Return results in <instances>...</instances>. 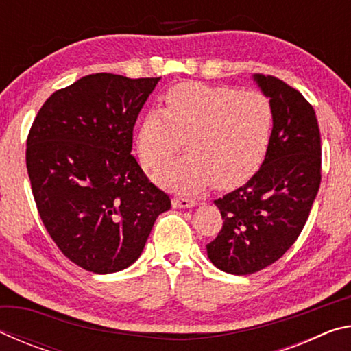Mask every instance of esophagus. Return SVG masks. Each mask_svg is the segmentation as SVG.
Returning <instances> with one entry per match:
<instances>
[{"mask_svg":"<svg viewBox=\"0 0 351 351\" xmlns=\"http://www.w3.org/2000/svg\"><path fill=\"white\" fill-rule=\"evenodd\" d=\"M171 204H173V207H176V209H186V207L197 206V199L184 198V197H173V199H171Z\"/></svg>","mask_w":351,"mask_h":351,"instance_id":"esophagus-1","label":"esophagus"}]
</instances>
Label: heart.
Returning a JSON list of instances; mask_svg holds the SVG:
<instances>
[{
    "instance_id": "heart-1",
    "label": "heart",
    "mask_w": 351,
    "mask_h": 351,
    "mask_svg": "<svg viewBox=\"0 0 351 351\" xmlns=\"http://www.w3.org/2000/svg\"><path fill=\"white\" fill-rule=\"evenodd\" d=\"M164 100L165 110L148 111L136 134L148 169L170 161L186 139L187 156L156 173L164 186L195 192L213 181L234 187L263 164L276 122L265 94L186 82L170 88Z\"/></svg>"
}]
</instances>
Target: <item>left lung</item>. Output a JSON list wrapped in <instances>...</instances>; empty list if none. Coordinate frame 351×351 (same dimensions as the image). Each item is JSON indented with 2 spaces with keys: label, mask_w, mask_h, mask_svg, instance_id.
Wrapping results in <instances>:
<instances>
[{
  "label": "left lung",
  "mask_w": 351,
  "mask_h": 351,
  "mask_svg": "<svg viewBox=\"0 0 351 351\" xmlns=\"http://www.w3.org/2000/svg\"><path fill=\"white\" fill-rule=\"evenodd\" d=\"M276 112L261 167L245 186L215 199L223 228L207 245L218 269L247 276L265 269L294 245L322 180V147L311 104L274 75H255Z\"/></svg>",
  "instance_id": "obj_1"
}]
</instances>
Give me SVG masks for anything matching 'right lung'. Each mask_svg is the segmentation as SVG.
Returning <instances> with one entry per match:
<instances>
[{
  "mask_svg": "<svg viewBox=\"0 0 351 351\" xmlns=\"http://www.w3.org/2000/svg\"><path fill=\"white\" fill-rule=\"evenodd\" d=\"M159 79L85 75L52 94L29 130L26 165L41 221L64 257L90 272L134 263L171 206L132 154L136 119Z\"/></svg>",
  "mask_w": 351,
  "mask_h": 351,
  "instance_id": "1",
  "label": "right lung"
}]
</instances>
